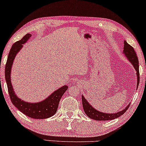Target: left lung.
I'll return each instance as SVG.
<instances>
[{
  "instance_id": "left-lung-1",
  "label": "left lung",
  "mask_w": 146,
  "mask_h": 146,
  "mask_svg": "<svg viewBox=\"0 0 146 146\" xmlns=\"http://www.w3.org/2000/svg\"><path fill=\"white\" fill-rule=\"evenodd\" d=\"M123 54L125 56L127 60L130 62L133 66L136 71V76H137V88L138 87L139 83V62H138V58L136 55V53L133 49V48L127 43L126 41H124V46H123ZM82 106L84 110L88 116L90 118L94 119V120L97 121H105V120H111V119H113L117 118L121 116L124 113L130 105L129 104L123 110L119 111L117 113H104L101 112L95 108H94L92 106H91L88 103V102L86 100V99L84 97V96H82Z\"/></svg>"
}]
</instances>
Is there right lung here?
<instances>
[{"mask_svg": "<svg viewBox=\"0 0 146 146\" xmlns=\"http://www.w3.org/2000/svg\"><path fill=\"white\" fill-rule=\"evenodd\" d=\"M31 37V34H27L21 40L16 42L12 46L5 66V80L7 84L8 91L13 105L24 114L31 118L46 119L50 117L56 112L59 102L64 94L68 90V86H63L54 92L44 100L37 103L27 102L18 98L14 91L11 83V68L17 54L21 50L23 44Z\"/></svg>", "mask_w": 146, "mask_h": 146, "instance_id": "add662e5", "label": "right lung"}]
</instances>
